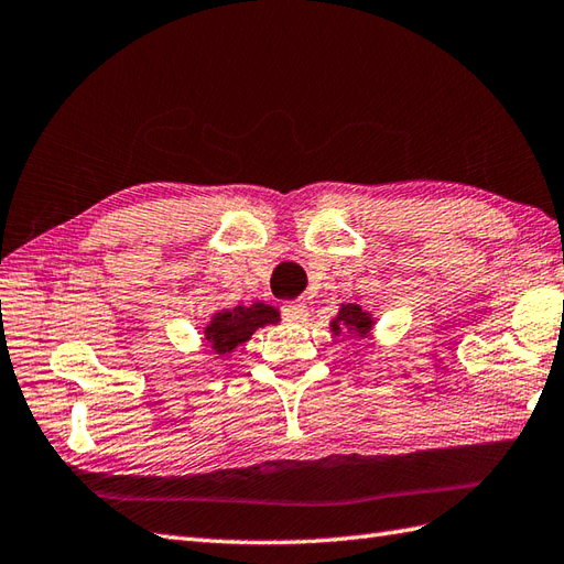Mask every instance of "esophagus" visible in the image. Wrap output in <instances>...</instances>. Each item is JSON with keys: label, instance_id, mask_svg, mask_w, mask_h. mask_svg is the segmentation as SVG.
Masks as SVG:
<instances>
[{"label": "esophagus", "instance_id": "obj_1", "mask_svg": "<svg viewBox=\"0 0 564 564\" xmlns=\"http://www.w3.org/2000/svg\"><path fill=\"white\" fill-rule=\"evenodd\" d=\"M281 312H283V317L288 322H305L310 317L307 305L300 303V300H291V303H283Z\"/></svg>", "mask_w": 564, "mask_h": 564}]
</instances>
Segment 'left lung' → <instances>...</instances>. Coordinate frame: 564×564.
Segmentation results:
<instances>
[{
    "instance_id": "obj_1",
    "label": "left lung",
    "mask_w": 564,
    "mask_h": 564,
    "mask_svg": "<svg viewBox=\"0 0 564 564\" xmlns=\"http://www.w3.org/2000/svg\"><path fill=\"white\" fill-rule=\"evenodd\" d=\"M344 329H348L350 334L356 332L358 336H365L370 329H372V317L368 312H362L360 305H341V310H338L336 319L332 322V332L338 336Z\"/></svg>"
}]
</instances>
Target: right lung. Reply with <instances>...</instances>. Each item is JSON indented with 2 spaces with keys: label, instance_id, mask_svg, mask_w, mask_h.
I'll list each match as a JSON object with an SVG mask.
<instances>
[{
  "label": "right lung",
  "instance_id": "right-lung-1",
  "mask_svg": "<svg viewBox=\"0 0 564 564\" xmlns=\"http://www.w3.org/2000/svg\"><path fill=\"white\" fill-rule=\"evenodd\" d=\"M279 322V310H273L271 305L264 303H254L250 307H232V310H220L214 314L212 322L204 329V336L208 346L214 348L218 356H226V352H232L240 344L250 341V336L261 329L267 324H276Z\"/></svg>",
  "mask_w": 564,
  "mask_h": 564
}]
</instances>
